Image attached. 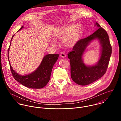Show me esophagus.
<instances>
[{
    "mask_svg": "<svg viewBox=\"0 0 121 121\" xmlns=\"http://www.w3.org/2000/svg\"><path fill=\"white\" fill-rule=\"evenodd\" d=\"M60 57L61 58H65L66 57V55H65V53H61L60 54Z\"/></svg>",
    "mask_w": 121,
    "mask_h": 121,
    "instance_id": "esophagus-1",
    "label": "esophagus"
}]
</instances>
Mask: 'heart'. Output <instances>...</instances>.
Returning <instances> with one entry per match:
<instances>
[{
	"mask_svg": "<svg viewBox=\"0 0 121 121\" xmlns=\"http://www.w3.org/2000/svg\"><path fill=\"white\" fill-rule=\"evenodd\" d=\"M82 33V28L79 25L72 24L59 29L54 34L56 39L63 40L65 46L67 48H72L75 47L80 40ZM54 45L55 43L51 42Z\"/></svg>",
	"mask_w": 121,
	"mask_h": 121,
	"instance_id": "b5f03b06",
	"label": "heart"
}]
</instances>
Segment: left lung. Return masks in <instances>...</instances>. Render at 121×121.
I'll use <instances>...</instances> for the list:
<instances>
[{
	"label": "left lung",
	"instance_id": "obj_1",
	"mask_svg": "<svg viewBox=\"0 0 121 121\" xmlns=\"http://www.w3.org/2000/svg\"><path fill=\"white\" fill-rule=\"evenodd\" d=\"M95 25L99 29L88 37L80 40L67 55L70 59L71 78L76 83L81 86L90 84L105 74L112 54L107 32L97 22ZM95 39H98L101 45L100 57L95 65H87L83 62L82 56L87 46Z\"/></svg>",
	"mask_w": 121,
	"mask_h": 121
}]
</instances>
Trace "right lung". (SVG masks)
<instances>
[{
	"label": "right lung",
	"mask_w": 121,
	"mask_h": 121,
	"mask_svg": "<svg viewBox=\"0 0 121 121\" xmlns=\"http://www.w3.org/2000/svg\"><path fill=\"white\" fill-rule=\"evenodd\" d=\"M23 28V26H22L18 31L22 30ZM14 36V35L12 36L11 42ZM10 46V45L8 49V57L11 73L14 79L27 88L31 89H42L45 87L50 79L52 70L54 65L58 58L59 55L48 54L45 55L43 58L40 65L35 71L29 74L22 76L16 72L13 69L10 65L9 58Z\"/></svg>",
	"instance_id": "obj_1"
}]
</instances>
